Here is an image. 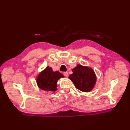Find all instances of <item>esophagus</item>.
<instances>
[{"mask_svg":"<svg viewBox=\"0 0 130 130\" xmlns=\"http://www.w3.org/2000/svg\"><path fill=\"white\" fill-rule=\"evenodd\" d=\"M63 75H64V76H66V77H68V73L67 72H64L63 73Z\"/></svg>","mask_w":130,"mask_h":130,"instance_id":"obj_1","label":"esophagus"}]
</instances>
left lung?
I'll return each instance as SVG.
<instances>
[{"mask_svg":"<svg viewBox=\"0 0 130 130\" xmlns=\"http://www.w3.org/2000/svg\"><path fill=\"white\" fill-rule=\"evenodd\" d=\"M73 74L69 78L75 87L84 92L91 91L96 83V77L93 70L88 67L77 64L72 69Z\"/></svg>","mask_w":130,"mask_h":130,"instance_id":"8db88e82","label":"left lung"}]
</instances>
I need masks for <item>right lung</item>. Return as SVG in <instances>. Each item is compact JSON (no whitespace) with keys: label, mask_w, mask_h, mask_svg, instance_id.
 I'll return each mask as SVG.
<instances>
[{"label":"right lung","mask_w":130,"mask_h":130,"mask_svg":"<svg viewBox=\"0 0 130 130\" xmlns=\"http://www.w3.org/2000/svg\"><path fill=\"white\" fill-rule=\"evenodd\" d=\"M64 76L58 71L53 72L49 66L41 72L37 77L36 82L38 87L45 91H56L57 82Z\"/></svg>","instance_id":"1"}]
</instances>
